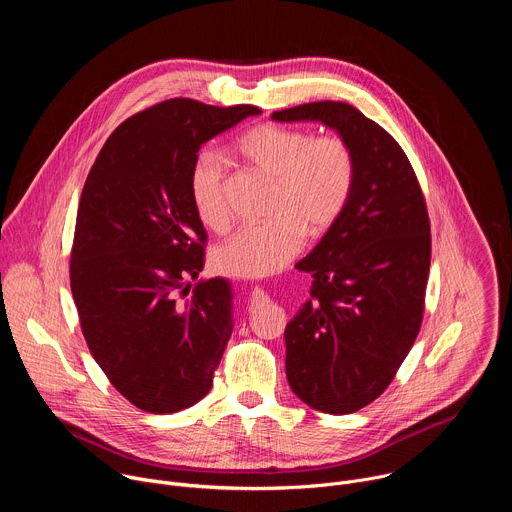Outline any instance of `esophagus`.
<instances>
[{
  "mask_svg": "<svg viewBox=\"0 0 512 512\" xmlns=\"http://www.w3.org/2000/svg\"><path fill=\"white\" fill-rule=\"evenodd\" d=\"M267 296H265V291L261 289V287H255L253 291H251V300L253 302H263Z\"/></svg>",
  "mask_w": 512,
  "mask_h": 512,
  "instance_id": "obj_1",
  "label": "esophagus"
}]
</instances>
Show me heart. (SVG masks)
Masks as SVG:
<instances>
[{
  "label": "heart",
  "mask_w": 512,
  "mask_h": 512,
  "mask_svg": "<svg viewBox=\"0 0 512 512\" xmlns=\"http://www.w3.org/2000/svg\"><path fill=\"white\" fill-rule=\"evenodd\" d=\"M239 156L273 180L263 225L245 227L212 253L214 267L231 277L257 279L281 271L294 259L304 235H326L344 212L354 180L356 158L340 135L261 123L237 141ZM190 198L204 227L223 233L231 225L225 172L214 152L196 156L190 168Z\"/></svg>",
  "instance_id": "b5f03b06"
}]
</instances>
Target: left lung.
<instances>
[{
	"label": "left lung",
	"instance_id": "left-lung-1",
	"mask_svg": "<svg viewBox=\"0 0 512 512\" xmlns=\"http://www.w3.org/2000/svg\"><path fill=\"white\" fill-rule=\"evenodd\" d=\"M271 119L318 121L356 158L344 212L296 265L314 281L283 334L291 391L316 411L354 413L389 387L417 338L431 259L425 200L401 145L356 107L318 101Z\"/></svg>",
	"mask_w": 512,
	"mask_h": 512
}]
</instances>
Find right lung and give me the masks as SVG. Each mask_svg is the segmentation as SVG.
<instances>
[{"instance_id":"obj_1","label":"right lung","mask_w":512,"mask_h":512,"mask_svg":"<svg viewBox=\"0 0 512 512\" xmlns=\"http://www.w3.org/2000/svg\"><path fill=\"white\" fill-rule=\"evenodd\" d=\"M259 113L168 99L123 121L87 176L70 289L93 358L137 409L176 413L212 387L233 334V287L212 277L190 289L206 243L190 168L208 139Z\"/></svg>"}]
</instances>
